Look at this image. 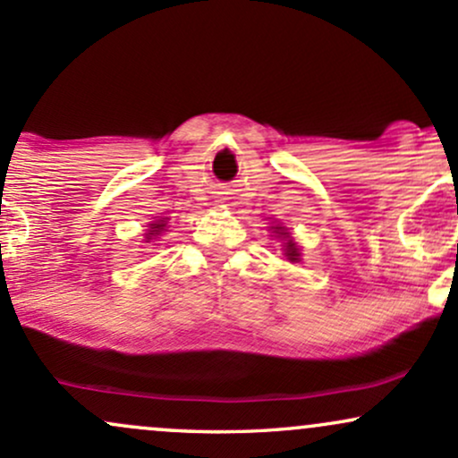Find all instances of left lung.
I'll use <instances>...</instances> for the list:
<instances>
[{"instance_id":"left-lung-1","label":"left lung","mask_w":458,"mask_h":458,"mask_svg":"<svg viewBox=\"0 0 458 458\" xmlns=\"http://www.w3.org/2000/svg\"><path fill=\"white\" fill-rule=\"evenodd\" d=\"M273 230H276V234H280V236H284V239H286V243H284V247H286V256H288V260L291 262H297L299 260V247L295 245V241L291 239V234L286 233V230L282 228V225H273Z\"/></svg>"}]
</instances>
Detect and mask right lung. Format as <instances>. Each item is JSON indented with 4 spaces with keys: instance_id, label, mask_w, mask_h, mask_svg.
Here are the masks:
<instances>
[{
    "instance_id": "obj_1",
    "label": "right lung",
    "mask_w": 458,
    "mask_h": 458,
    "mask_svg": "<svg viewBox=\"0 0 458 458\" xmlns=\"http://www.w3.org/2000/svg\"><path fill=\"white\" fill-rule=\"evenodd\" d=\"M148 225L150 228H148V233H146V241H152V239H157L163 230H165V219H157V222H152Z\"/></svg>"
}]
</instances>
